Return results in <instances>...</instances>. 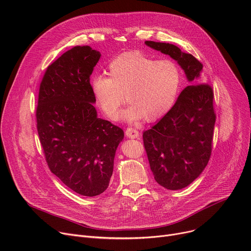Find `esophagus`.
I'll return each instance as SVG.
<instances>
[{
	"label": "esophagus",
	"instance_id": "esophagus-1",
	"mask_svg": "<svg viewBox=\"0 0 251 251\" xmlns=\"http://www.w3.org/2000/svg\"><path fill=\"white\" fill-rule=\"evenodd\" d=\"M125 133H126V136H127V137L132 138V139L137 138V137H139V135H140V133L138 132V130H136L135 128H132V127L127 128Z\"/></svg>",
	"mask_w": 251,
	"mask_h": 251
}]
</instances>
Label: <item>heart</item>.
<instances>
[{
  "mask_svg": "<svg viewBox=\"0 0 251 251\" xmlns=\"http://www.w3.org/2000/svg\"><path fill=\"white\" fill-rule=\"evenodd\" d=\"M108 75L91 80L97 104L109 118H115L125 97L130 106L121 113V118L129 122L143 117L146 121L161 118L175 104L180 85V71L174 60H154L141 52L114 58L108 65Z\"/></svg>",
  "mask_w": 251,
  "mask_h": 251,
  "instance_id": "obj_1",
  "label": "heart"
}]
</instances>
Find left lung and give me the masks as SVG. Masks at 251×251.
<instances>
[{"label": "left lung", "mask_w": 251, "mask_h": 251, "mask_svg": "<svg viewBox=\"0 0 251 251\" xmlns=\"http://www.w3.org/2000/svg\"><path fill=\"white\" fill-rule=\"evenodd\" d=\"M145 44L176 60L191 85L155 125L143 132L155 180L168 190H180L202 174L210 159L216 121L214 93L208 82H201L203 64L195 56L170 43Z\"/></svg>", "instance_id": "1"}]
</instances>
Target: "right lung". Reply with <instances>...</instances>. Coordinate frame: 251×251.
Segmentation results:
<instances>
[{
    "instance_id": "add662e5",
    "label": "right lung",
    "mask_w": 251,
    "mask_h": 251,
    "mask_svg": "<svg viewBox=\"0 0 251 251\" xmlns=\"http://www.w3.org/2000/svg\"><path fill=\"white\" fill-rule=\"evenodd\" d=\"M101 53L75 46L52 62L40 82L37 131L49 170L74 192L104 193L124 131L98 118L90 76Z\"/></svg>"
}]
</instances>
